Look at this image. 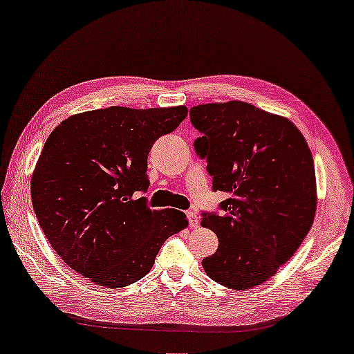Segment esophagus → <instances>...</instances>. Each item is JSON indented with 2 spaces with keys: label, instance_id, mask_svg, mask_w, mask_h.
Here are the masks:
<instances>
[{
  "label": "esophagus",
  "instance_id": "34e87169",
  "mask_svg": "<svg viewBox=\"0 0 354 354\" xmlns=\"http://www.w3.org/2000/svg\"><path fill=\"white\" fill-rule=\"evenodd\" d=\"M187 218H188L191 227H196V225H199V216H198V213H196V212H193V210L187 212Z\"/></svg>",
  "mask_w": 354,
  "mask_h": 354
}]
</instances>
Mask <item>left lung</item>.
<instances>
[{"label":"left lung","mask_w":354,"mask_h":354,"mask_svg":"<svg viewBox=\"0 0 354 354\" xmlns=\"http://www.w3.org/2000/svg\"><path fill=\"white\" fill-rule=\"evenodd\" d=\"M202 136L194 141L213 189L223 191V215L202 213L215 232L216 252L202 260L213 281L234 290L257 287L299 248L317 210L312 152L297 125L245 102L189 109Z\"/></svg>","instance_id":"left-lung-1"}]
</instances>
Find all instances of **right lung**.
Instances as JSON below:
<instances>
[{
  "label": "right lung",
  "instance_id": "1",
  "mask_svg": "<svg viewBox=\"0 0 354 354\" xmlns=\"http://www.w3.org/2000/svg\"><path fill=\"white\" fill-rule=\"evenodd\" d=\"M187 106H109L71 115L51 131L31 177L46 240L72 270L120 288L146 276L163 243L188 225L183 212L150 210L147 156Z\"/></svg>",
  "mask_w": 354,
  "mask_h": 354
}]
</instances>
